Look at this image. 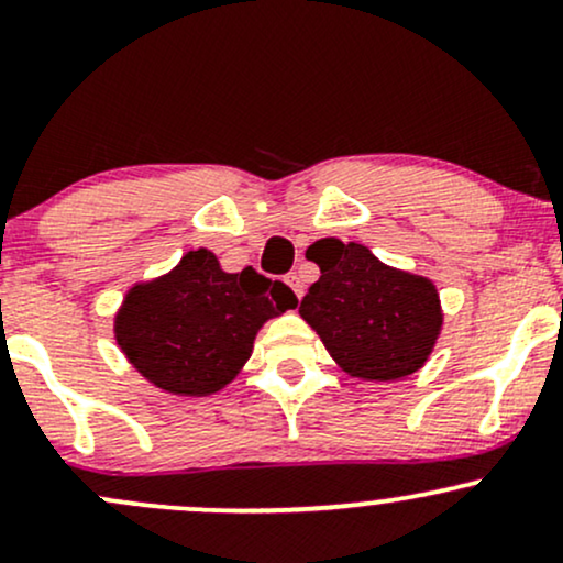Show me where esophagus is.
<instances>
[{
	"label": "esophagus",
	"mask_w": 563,
	"mask_h": 563,
	"mask_svg": "<svg viewBox=\"0 0 563 563\" xmlns=\"http://www.w3.org/2000/svg\"><path fill=\"white\" fill-rule=\"evenodd\" d=\"M286 283H288V288L296 294V299H301V296H303V283H301V277L296 275V273H290V275H286Z\"/></svg>",
	"instance_id": "obj_1"
}]
</instances>
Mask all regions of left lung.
<instances>
[{"label": "left lung", "mask_w": 563, "mask_h": 563, "mask_svg": "<svg viewBox=\"0 0 563 563\" xmlns=\"http://www.w3.org/2000/svg\"><path fill=\"white\" fill-rule=\"evenodd\" d=\"M320 267L299 314L346 376L399 380L421 371L442 333L429 277L389 267L363 243L322 238L307 251Z\"/></svg>", "instance_id": "obj_1"}]
</instances>
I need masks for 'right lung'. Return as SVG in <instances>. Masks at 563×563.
I'll return each mask as SVG.
<instances>
[{
    "instance_id": "obj_1",
    "label": "right lung",
    "mask_w": 563,
    "mask_h": 563,
    "mask_svg": "<svg viewBox=\"0 0 563 563\" xmlns=\"http://www.w3.org/2000/svg\"><path fill=\"white\" fill-rule=\"evenodd\" d=\"M296 303L286 283L251 267L224 273L214 251L198 249L166 275L126 290L113 335L129 365L153 386L177 397H209L243 371L264 322Z\"/></svg>"
}]
</instances>
